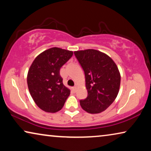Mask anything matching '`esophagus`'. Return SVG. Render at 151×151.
<instances>
[{"mask_svg": "<svg viewBox=\"0 0 151 151\" xmlns=\"http://www.w3.org/2000/svg\"><path fill=\"white\" fill-rule=\"evenodd\" d=\"M72 90H73L74 92H76V86H73V87H72Z\"/></svg>", "mask_w": 151, "mask_h": 151, "instance_id": "obj_1", "label": "esophagus"}]
</instances>
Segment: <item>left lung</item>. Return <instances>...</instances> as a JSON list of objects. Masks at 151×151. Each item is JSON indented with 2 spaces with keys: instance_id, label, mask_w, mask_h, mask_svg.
<instances>
[{
  "instance_id": "8db88e82",
  "label": "left lung",
  "mask_w": 151,
  "mask_h": 151,
  "mask_svg": "<svg viewBox=\"0 0 151 151\" xmlns=\"http://www.w3.org/2000/svg\"><path fill=\"white\" fill-rule=\"evenodd\" d=\"M84 71L87 98L80 101L87 113L95 114L106 110L116 98L121 76L116 64L106 53L96 49L74 51Z\"/></svg>"
}]
</instances>
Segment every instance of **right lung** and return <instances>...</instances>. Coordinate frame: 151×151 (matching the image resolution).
Wrapping results in <instances>:
<instances>
[{"label": "right lung", "mask_w": 151, "mask_h": 151, "mask_svg": "<svg viewBox=\"0 0 151 151\" xmlns=\"http://www.w3.org/2000/svg\"><path fill=\"white\" fill-rule=\"evenodd\" d=\"M73 51L52 47L34 59L27 73V85L33 100L47 113L61 110L70 95L63 84L60 69L73 55Z\"/></svg>", "instance_id": "right-lung-1"}]
</instances>
